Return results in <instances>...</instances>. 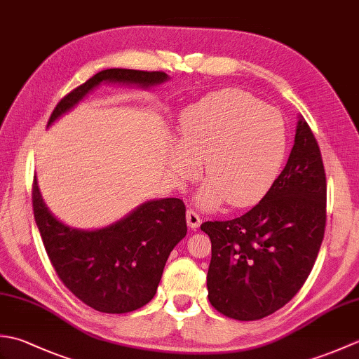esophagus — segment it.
I'll return each instance as SVG.
<instances>
[{"instance_id":"obj_1","label":"esophagus","mask_w":359,"mask_h":359,"mask_svg":"<svg viewBox=\"0 0 359 359\" xmlns=\"http://www.w3.org/2000/svg\"><path fill=\"white\" fill-rule=\"evenodd\" d=\"M187 224H188L189 228H191V230H196V228L201 226V217H199V215H197V212H196L194 210H191V208H189V210L187 211Z\"/></svg>"}]
</instances>
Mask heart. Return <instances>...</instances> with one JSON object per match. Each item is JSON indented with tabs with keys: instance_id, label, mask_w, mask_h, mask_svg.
Masks as SVG:
<instances>
[{
	"instance_id": "obj_1",
	"label": "heart",
	"mask_w": 359,
	"mask_h": 359,
	"mask_svg": "<svg viewBox=\"0 0 359 359\" xmlns=\"http://www.w3.org/2000/svg\"><path fill=\"white\" fill-rule=\"evenodd\" d=\"M287 135L280 114L239 89H224L189 104L180 114L179 143L170 166L179 182L197 174L203 182L197 202L212 210L225 201L250 207L273 185L285 156Z\"/></svg>"
}]
</instances>
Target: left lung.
<instances>
[{"mask_svg": "<svg viewBox=\"0 0 359 359\" xmlns=\"http://www.w3.org/2000/svg\"><path fill=\"white\" fill-rule=\"evenodd\" d=\"M321 151L302 116L287 165L245 215L205 222L211 239L208 299L220 313L256 321L282 309L313 269L325 228Z\"/></svg>", "mask_w": 359, "mask_h": 359, "instance_id": "1", "label": "left lung"}]
</instances>
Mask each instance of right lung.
<instances>
[{
  "label": "right lung",
  "instance_id": "obj_1",
  "mask_svg": "<svg viewBox=\"0 0 359 359\" xmlns=\"http://www.w3.org/2000/svg\"><path fill=\"white\" fill-rule=\"evenodd\" d=\"M170 80L165 72L106 69L57 104L48 126L72 111L102 83L149 89ZM34 216L58 278L86 306L103 313H128L154 297L168 256L187 236L185 205L175 197L140 203L108 226L81 230L63 224L44 203L36 177Z\"/></svg>",
  "mask_w": 359,
  "mask_h": 359
}]
</instances>
